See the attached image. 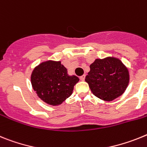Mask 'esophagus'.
I'll return each mask as SVG.
<instances>
[{
  "label": "esophagus",
  "mask_w": 147,
  "mask_h": 147,
  "mask_svg": "<svg viewBox=\"0 0 147 147\" xmlns=\"http://www.w3.org/2000/svg\"><path fill=\"white\" fill-rule=\"evenodd\" d=\"M84 79H85V75H82V76L80 77V80H81V81H84Z\"/></svg>",
  "instance_id": "1"
}]
</instances>
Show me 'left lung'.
Wrapping results in <instances>:
<instances>
[{"instance_id":"8db88e82","label":"left lung","mask_w":147,"mask_h":147,"mask_svg":"<svg viewBox=\"0 0 147 147\" xmlns=\"http://www.w3.org/2000/svg\"><path fill=\"white\" fill-rule=\"evenodd\" d=\"M89 67L90 71L85 81L95 96L106 101H112L124 92L129 75L127 68L119 59H96Z\"/></svg>"}]
</instances>
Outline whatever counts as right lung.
Listing matches in <instances>:
<instances>
[{
  "label": "right lung",
  "instance_id": "right-lung-1",
  "mask_svg": "<svg viewBox=\"0 0 147 147\" xmlns=\"http://www.w3.org/2000/svg\"><path fill=\"white\" fill-rule=\"evenodd\" d=\"M79 78L67 74L61 61H48L35 67L31 75L33 89L42 100L52 106L62 104L72 95Z\"/></svg>",
  "mask_w": 147,
  "mask_h": 147
}]
</instances>
